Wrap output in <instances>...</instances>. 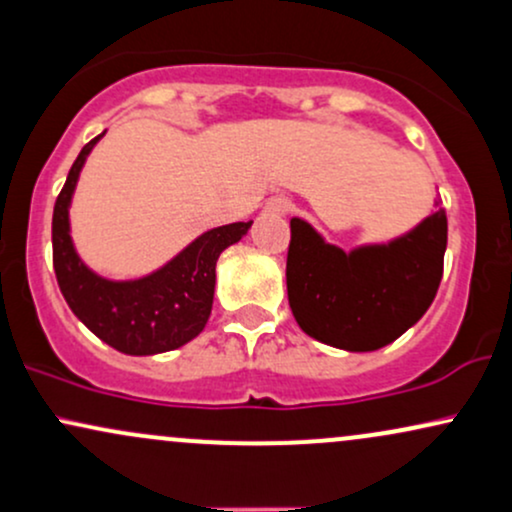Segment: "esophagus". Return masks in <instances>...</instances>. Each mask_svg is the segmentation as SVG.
<instances>
[{
  "mask_svg": "<svg viewBox=\"0 0 512 512\" xmlns=\"http://www.w3.org/2000/svg\"><path fill=\"white\" fill-rule=\"evenodd\" d=\"M291 207H293V204H291V199H289V197H281V195H279V197H272V199H269V202H267V207H264V209H267L269 214L284 216V214H289Z\"/></svg>",
  "mask_w": 512,
  "mask_h": 512,
  "instance_id": "esophagus-1",
  "label": "esophagus"
}]
</instances>
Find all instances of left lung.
<instances>
[{
	"label": "left lung",
	"instance_id": "8db88e82",
	"mask_svg": "<svg viewBox=\"0 0 512 512\" xmlns=\"http://www.w3.org/2000/svg\"><path fill=\"white\" fill-rule=\"evenodd\" d=\"M438 207V204H436ZM448 216L436 209L385 245L344 252L303 219H291L289 305L301 330L346 351H375L402 337L436 298Z\"/></svg>",
	"mask_w": 512,
	"mask_h": 512
}]
</instances>
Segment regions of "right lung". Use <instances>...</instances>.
<instances>
[{
    "label": "right lung",
    "instance_id": "right-lung-1",
    "mask_svg": "<svg viewBox=\"0 0 512 512\" xmlns=\"http://www.w3.org/2000/svg\"><path fill=\"white\" fill-rule=\"evenodd\" d=\"M105 134V132H103ZM98 134L76 156L52 214V264L64 301L81 322L129 356H154L192 342L207 325L214 303L216 260L248 233L252 221L211 228L161 269L132 281H110L81 262L69 236V204Z\"/></svg>",
    "mask_w": 512,
    "mask_h": 512
}]
</instances>
